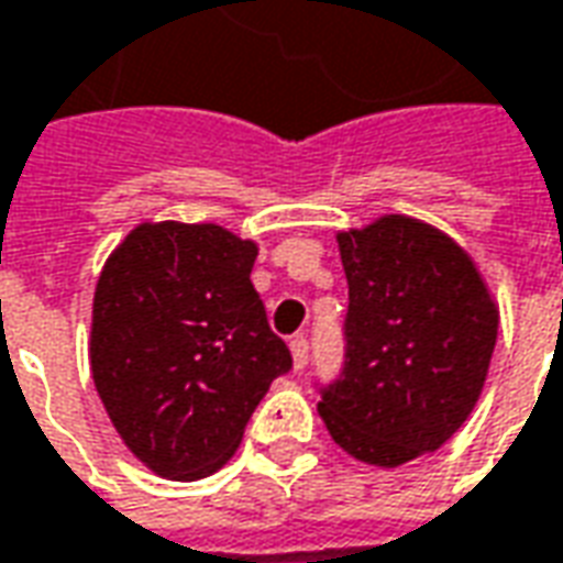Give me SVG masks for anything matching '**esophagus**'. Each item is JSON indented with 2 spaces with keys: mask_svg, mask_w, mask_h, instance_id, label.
I'll list each match as a JSON object with an SVG mask.
<instances>
[{
  "mask_svg": "<svg viewBox=\"0 0 563 563\" xmlns=\"http://www.w3.org/2000/svg\"><path fill=\"white\" fill-rule=\"evenodd\" d=\"M289 351H292V366H296V369H305V363H308V339H305V335H296V339L289 342Z\"/></svg>",
  "mask_w": 563,
  "mask_h": 563,
  "instance_id": "1",
  "label": "esophagus"
}]
</instances>
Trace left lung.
Here are the masks:
<instances>
[{
    "mask_svg": "<svg viewBox=\"0 0 563 563\" xmlns=\"http://www.w3.org/2000/svg\"><path fill=\"white\" fill-rule=\"evenodd\" d=\"M345 366L320 416L347 456L397 468L456 434L490 369L499 308L472 255L407 216L339 233Z\"/></svg>",
    "mask_w": 563,
    "mask_h": 563,
    "instance_id": "left-lung-1",
    "label": "left lung"
}]
</instances>
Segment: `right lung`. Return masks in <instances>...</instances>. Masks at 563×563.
<instances>
[{
	"label": "right lung",
	"mask_w": 563,
	"mask_h": 563,
	"mask_svg": "<svg viewBox=\"0 0 563 563\" xmlns=\"http://www.w3.org/2000/svg\"><path fill=\"white\" fill-rule=\"evenodd\" d=\"M255 255L218 224L144 221L98 277L91 378L122 443L159 477L218 472L292 369L250 280Z\"/></svg>",
	"instance_id": "1"
}]
</instances>
